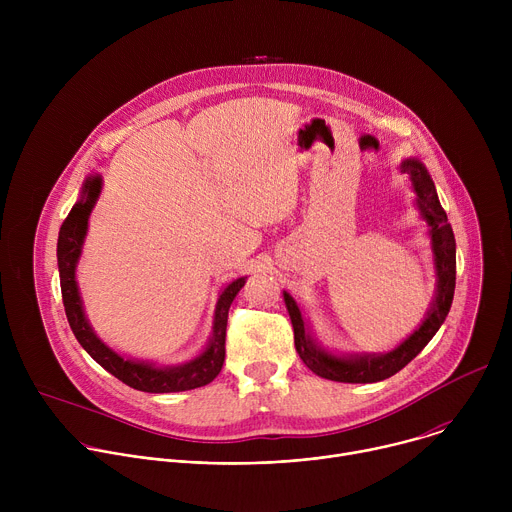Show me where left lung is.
<instances>
[{
    "instance_id": "left-lung-1",
    "label": "left lung",
    "mask_w": 512,
    "mask_h": 512,
    "mask_svg": "<svg viewBox=\"0 0 512 512\" xmlns=\"http://www.w3.org/2000/svg\"><path fill=\"white\" fill-rule=\"evenodd\" d=\"M399 170L409 176L411 190L415 194V206L425 221L433 269H435V294L431 306L421 320V324L393 350L389 352H356V354H338L324 348L312 334L308 320L287 291H283V302L294 326V342L300 358L306 367L322 379L338 383H377L399 373L407 362H411L435 336L444 324L456 287V239L448 223V214L437 198L435 184L427 168L417 158H405L399 164Z\"/></svg>"
}]
</instances>
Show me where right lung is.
Wrapping results in <instances>:
<instances>
[{"instance_id":"add662e5","label":"right lung","mask_w":512,"mask_h":512,"mask_svg":"<svg viewBox=\"0 0 512 512\" xmlns=\"http://www.w3.org/2000/svg\"><path fill=\"white\" fill-rule=\"evenodd\" d=\"M103 178L93 174L85 180L81 198L68 212L66 221L58 233L56 257H58V273H60V289L62 302L72 334L77 336L79 344L101 364L105 371L123 381L125 385L143 391V393H178L190 391L196 387H204L216 379L221 373L225 362V338H227V318L229 308L247 277H237L229 285H225L218 294L212 318V332L206 346L190 360L180 364H156L150 360L125 358L109 344H105L97 332L93 330L83 298L77 283V265L83 255V245L89 231V216L101 196Z\"/></svg>"}]
</instances>
